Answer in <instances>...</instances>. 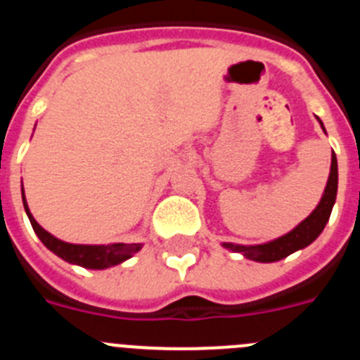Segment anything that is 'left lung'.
Masks as SVG:
<instances>
[{
	"label": "left lung",
	"mask_w": 360,
	"mask_h": 360,
	"mask_svg": "<svg viewBox=\"0 0 360 360\" xmlns=\"http://www.w3.org/2000/svg\"><path fill=\"white\" fill-rule=\"evenodd\" d=\"M320 121V120H319ZM322 124V121H320ZM323 128V124H322ZM326 131V128H323ZM338 193V160L336 155L333 153V162H330V174L327 179L326 191L322 195V200L316 205L315 211L299 223L292 232L285 233V236L278 237V239L271 240L265 244H257V246H243V244H232V243H223V246L229 250L236 251V253H243L244 257L250 258L255 262H278L281 258L288 257L294 251L302 250L308 244H311L316 237L322 233L326 229V223L329 221V216L333 212V205L336 202Z\"/></svg>",
	"instance_id": "obj_1"
}]
</instances>
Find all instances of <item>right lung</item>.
I'll use <instances>...</instances> for the list:
<instances>
[{
  "mask_svg": "<svg viewBox=\"0 0 360 360\" xmlns=\"http://www.w3.org/2000/svg\"><path fill=\"white\" fill-rule=\"evenodd\" d=\"M22 202L24 209H26V214L30 218L31 226H33L34 233L38 236V239L52 251V253L58 255L63 260L70 262V264L80 265V267L86 269H107L112 267V265L121 264V262L128 260L134 253H137L142 248L141 243H114V244H70L65 240L56 239L54 236L47 232V230L41 229L37 223V219L33 218V214L30 212V207L26 204V197H24L22 190Z\"/></svg>",
  "mask_w": 360,
  "mask_h": 360,
  "instance_id": "1",
  "label": "right lung"
}]
</instances>
